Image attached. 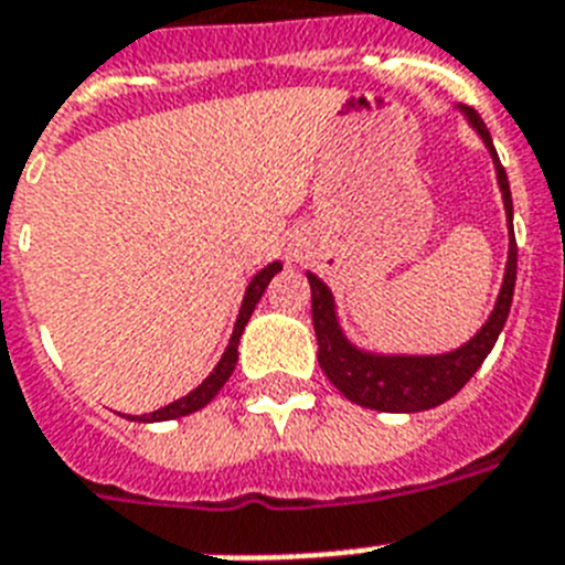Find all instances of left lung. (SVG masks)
Listing matches in <instances>:
<instances>
[{
  "label": "left lung",
  "instance_id": "left-lung-1",
  "mask_svg": "<svg viewBox=\"0 0 565 565\" xmlns=\"http://www.w3.org/2000/svg\"><path fill=\"white\" fill-rule=\"evenodd\" d=\"M466 114L468 126L482 137L486 149L491 151L497 169V183L502 192V206L509 217V260H505V275H502L500 296L488 316L480 333L466 341L462 348L439 355H385L359 350L353 341H348L344 330L335 316L333 292L321 281L319 275L307 273L312 290V327H316V341H319V364L327 379L339 387L350 402L382 414H416L428 407L443 405L451 396H457L466 387L468 379L480 371L486 355L497 344V335L502 333L505 319H509L511 298H514L516 281V241H514V206H511V189L505 169H502L497 149L491 143L486 122L473 108L457 106Z\"/></svg>",
  "mask_w": 565,
  "mask_h": 565
}]
</instances>
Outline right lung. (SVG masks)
Returning a JSON list of instances; mask_svg holds the SVG:
<instances>
[{
	"label": "right lung",
	"instance_id": "obj_1",
	"mask_svg": "<svg viewBox=\"0 0 565 565\" xmlns=\"http://www.w3.org/2000/svg\"><path fill=\"white\" fill-rule=\"evenodd\" d=\"M275 273H281V260H273V264H267V267L260 269V273L255 275L253 281H249V287H246V292H244V301H241L238 319H235V330H232V339H230V344H226L224 355H221V362L215 364V371H212L210 376L203 379L201 385L194 387L192 393H186L183 399H178V402H172V405L160 407V411H154V414L129 416V419H135V422L180 419V416L194 414V411H201L203 405H210V402L215 399L217 391H221V387L226 385V379L232 376V371H235V364H238L241 333H244L246 321H249V316H253L255 305H258V301H260V296H264V290H267V284L273 281Z\"/></svg>",
	"mask_w": 565,
	"mask_h": 565
}]
</instances>
